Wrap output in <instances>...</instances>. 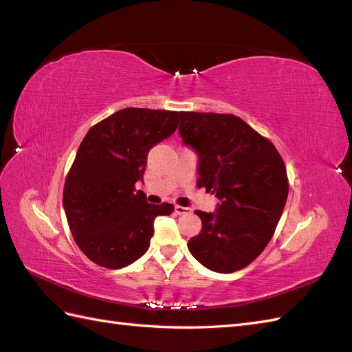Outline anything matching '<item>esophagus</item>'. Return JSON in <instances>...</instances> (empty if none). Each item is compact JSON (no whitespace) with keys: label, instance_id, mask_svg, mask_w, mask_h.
Segmentation results:
<instances>
[{"label":"esophagus","instance_id":"34e87169","mask_svg":"<svg viewBox=\"0 0 352 352\" xmlns=\"http://www.w3.org/2000/svg\"><path fill=\"white\" fill-rule=\"evenodd\" d=\"M175 212H176V214H179V216L189 214V212H192V208L182 207V206H176V207H175Z\"/></svg>","mask_w":352,"mask_h":352}]
</instances>
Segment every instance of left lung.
I'll return each mask as SVG.
<instances>
[{"instance_id": "obj_1", "label": "left lung", "mask_w": 352, "mask_h": 352, "mask_svg": "<svg viewBox=\"0 0 352 352\" xmlns=\"http://www.w3.org/2000/svg\"><path fill=\"white\" fill-rule=\"evenodd\" d=\"M179 135L198 155V186L214 194L212 212L189 239L190 254L217 273L241 270L273 236L287 198L286 167L274 145L233 114L180 113Z\"/></svg>"}]
</instances>
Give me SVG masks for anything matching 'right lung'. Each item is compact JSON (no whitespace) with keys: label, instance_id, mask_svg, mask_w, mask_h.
Masks as SVG:
<instances>
[{"label":"right lung","instance_id":"obj_1","mask_svg":"<svg viewBox=\"0 0 352 352\" xmlns=\"http://www.w3.org/2000/svg\"><path fill=\"white\" fill-rule=\"evenodd\" d=\"M177 111L123 109L92 126L83 138L63 192V207L80 251L95 264L123 269L150 248L157 216L175 206L146 202V155L172 135Z\"/></svg>","mask_w":352,"mask_h":352}]
</instances>
